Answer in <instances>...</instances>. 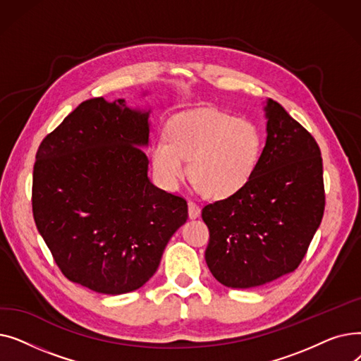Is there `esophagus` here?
<instances>
[{
  "instance_id": "34e87169",
  "label": "esophagus",
  "mask_w": 361,
  "mask_h": 361,
  "mask_svg": "<svg viewBox=\"0 0 361 361\" xmlns=\"http://www.w3.org/2000/svg\"><path fill=\"white\" fill-rule=\"evenodd\" d=\"M200 215V207L195 202H188V216L190 219H196Z\"/></svg>"
}]
</instances>
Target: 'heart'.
<instances>
[{"label": "heart", "instance_id": "heart-1", "mask_svg": "<svg viewBox=\"0 0 361 361\" xmlns=\"http://www.w3.org/2000/svg\"><path fill=\"white\" fill-rule=\"evenodd\" d=\"M263 137L259 127L218 109H196L176 116L166 139L150 149L158 183L173 190L185 174L206 197L225 199L250 181L259 164Z\"/></svg>", "mask_w": 361, "mask_h": 361}]
</instances>
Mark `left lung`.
Masks as SVG:
<instances>
[{"label":"left lung","instance_id":"left-lung-1","mask_svg":"<svg viewBox=\"0 0 361 361\" xmlns=\"http://www.w3.org/2000/svg\"><path fill=\"white\" fill-rule=\"evenodd\" d=\"M267 142L250 181L206 204L207 268L222 286L252 288L297 269L325 211L324 165L310 133L267 99Z\"/></svg>","mask_w":361,"mask_h":361}]
</instances>
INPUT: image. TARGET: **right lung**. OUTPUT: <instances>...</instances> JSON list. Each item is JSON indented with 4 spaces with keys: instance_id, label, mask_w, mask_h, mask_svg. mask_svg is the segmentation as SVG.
<instances>
[{
    "instance_id": "right-lung-1",
    "label": "right lung",
    "mask_w": 361,
    "mask_h": 361,
    "mask_svg": "<svg viewBox=\"0 0 361 361\" xmlns=\"http://www.w3.org/2000/svg\"><path fill=\"white\" fill-rule=\"evenodd\" d=\"M147 92H143L146 97ZM150 109L82 102L42 140L33 166L36 228L73 282L131 293L152 278L187 202L147 177Z\"/></svg>"
}]
</instances>
